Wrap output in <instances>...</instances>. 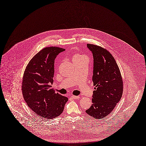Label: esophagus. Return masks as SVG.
I'll use <instances>...</instances> for the list:
<instances>
[{
  "label": "esophagus",
  "mask_w": 146,
  "mask_h": 146,
  "mask_svg": "<svg viewBox=\"0 0 146 146\" xmlns=\"http://www.w3.org/2000/svg\"><path fill=\"white\" fill-rule=\"evenodd\" d=\"M71 98L74 99H79L80 96H75V95H72Z\"/></svg>",
  "instance_id": "esophagus-1"
}]
</instances>
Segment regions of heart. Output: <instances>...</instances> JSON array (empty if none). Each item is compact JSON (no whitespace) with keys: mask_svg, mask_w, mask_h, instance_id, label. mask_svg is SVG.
Wrapping results in <instances>:
<instances>
[{"mask_svg":"<svg viewBox=\"0 0 146 146\" xmlns=\"http://www.w3.org/2000/svg\"><path fill=\"white\" fill-rule=\"evenodd\" d=\"M85 57L83 55H75L74 58H73V60H75V59H78V58H85Z\"/></svg>","mask_w":146,"mask_h":146,"instance_id":"b5f03b06","label":"heart"}]
</instances>
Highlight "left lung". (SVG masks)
I'll return each mask as SVG.
<instances>
[{
  "instance_id": "left-lung-1",
  "label": "left lung",
  "mask_w": 146,
  "mask_h": 146,
  "mask_svg": "<svg viewBox=\"0 0 146 146\" xmlns=\"http://www.w3.org/2000/svg\"><path fill=\"white\" fill-rule=\"evenodd\" d=\"M94 57L92 81L95 91L92 105L86 113L100 119L109 115L120 100L123 94V81L119 66L111 54L106 49L88 44Z\"/></svg>"
}]
</instances>
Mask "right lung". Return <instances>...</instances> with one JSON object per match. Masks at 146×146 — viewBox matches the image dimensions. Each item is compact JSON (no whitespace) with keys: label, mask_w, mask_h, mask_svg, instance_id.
<instances>
[{"label":"right lung","mask_w":146,"mask_h":146,"mask_svg":"<svg viewBox=\"0 0 146 146\" xmlns=\"http://www.w3.org/2000/svg\"><path fill=\"white\" fill-rule=\"evenodd\" d=\"M64 51L57 47L43 48L30 61L23 75L21 89L25 100L36 115L47 119L60 116L68 100L51 88L54 60Z\"/></svg>","instance_id":"add662e5"}]
</instances>
